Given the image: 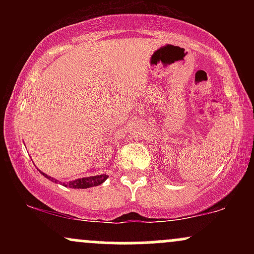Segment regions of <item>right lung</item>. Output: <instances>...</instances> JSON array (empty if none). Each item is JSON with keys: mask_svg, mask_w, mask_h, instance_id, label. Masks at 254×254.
<instances>
[{"mask_svg": "<svg viewBox=\"0 0 254 254\" xmlns=\"http://www.w3.org/2000/svg\"><path fill=\"white\" fill-rule=\"evenodd\" d=\"M42 174L44 177L48 178V179H50L51 182L57 183V180H55L54 178L46 176V174L43 173V172H42ZM106 179H107L106 174H103V176L89 177V178H81V179H76V180H74V182H70L68 184V186L72 189H87V188H92V186L100 185V184H103ZM64 186H66V185H64Z\"/></svg>", "mask_w": 254, "mask_h": 254, "instance_id": "1", "label": "right lung"}]
</instances>
